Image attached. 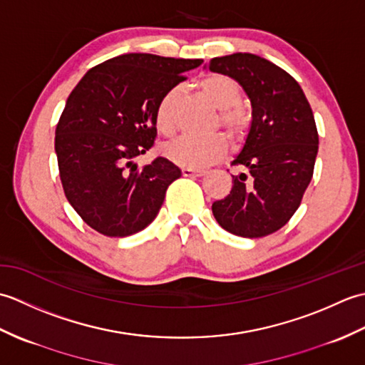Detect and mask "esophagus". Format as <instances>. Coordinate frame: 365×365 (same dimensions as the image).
I'll list each match as a JSON object with an SVG mask.
<instances>
[{"mask_svg": "<svg viewBox=\"0 0 365 365\" xmlns=\"http://www.w3.org/2000/svg\"><path fill=\"white\" fill-rule=\"evenodd\" d=\"M182 174L185 177H202L205 174V170H197V169H190V168H183Z\"/></svg>", "mask_w": 365, "mask_h": 365, "instance_id": "esophagus-1", "label": "esophagus"}]
</instances>
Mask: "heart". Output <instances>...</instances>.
I'll list each match as a JSON object with an SVG mask.
<instances>
[{"label":"heart","mask_w":365,"mask_h":365,"mask_svg":"<svg viewBox=\"0 0 365 365\" xmlns=\"http://www.w3.org/2000/svg\"><path fill=\"white\" fill-rule=\"evenodd\" d=\"M197 88L208 102L220 108V123L234 141H242L251 123V115L238 103L242 97L240 84L222 73H210L200 78ZM180 102V89L166 91L155 106V127L163 136H173L177 130V106ZM166 157L175 165L190 169H204L220 161L227 152V139L222 133L210 136H183L168 144Z\"/></svg>","instance_id":"1"}]
</instances>
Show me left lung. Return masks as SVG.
<instances>
[{"instance_id":"obj_1","label":"left lung","mask_w":365,"mask_h":365,"mask_svg":"<svg viewBox=\"0 0 365 365\" xmlns=\"http://www.w3.org/2000/svg\"><path fill=\"white\" fill-rule=\"evenodd\" d=\"M212 72L234 78L251 100L252 120L232 161L247 173L232 175V190L212 205L215 220L238 237L260 238L285 226L314 175L319 133L298 81L251 53L213 58Z\"/></svg>"}]
</instances>
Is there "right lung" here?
I'll return each mask as SVG.
<instances>
[{
	"label": "right lung",
	"mask_w": 365,
	"mask_h": 365,
	"mask_svg": "<svg viewBox=\"0 0 365 365\" xmlns=\"http://www.w3.org/2000/svg\"><path fill=\"white\" fill-rule=\"evenodd\" d=\"M202 59L127 53L92 67L68 96L54 136L66 197L83 221L106 237H128L158 215L170 183L182 175L158 157L135 158L157 136L160 97Z\"/></svg>",
	"instance_id": "right-lung-1"
}]
</instances>
